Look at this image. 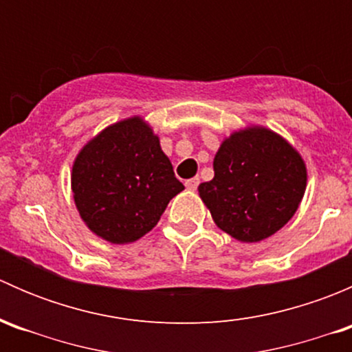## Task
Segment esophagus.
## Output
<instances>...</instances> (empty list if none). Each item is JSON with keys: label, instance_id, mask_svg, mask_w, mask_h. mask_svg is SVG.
I'll return each mask as SVG.
<instances>
[{"label": "esophagus", "instance_id": "esophagus-1", "mask_svg": "<svg viewBox=\"0 0 352 352\" xmlns=\"http://www.w3.org/2000/svg\"><path fill=\"white\" fill-rule=\"evenodd\" d=\"M186 187L189 190H196L197 187H199V179L197 177H194V179H189V180H186Z\"/></svg>", "mask_w": 352, "mask_h": 352}]
</instances>
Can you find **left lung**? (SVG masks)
<instances>
[{"label": "left lung", "instance_id": "left-lung-1", "mask_svg": "<svg viewBox=\"0 0 352 352\" xmlns=\"http://www.w3.org/2000/svg\"><path fill=\"white\" fill-rule=\"evenodd\" d=\"M212 166L214 179L199 186V196L216 225L240 242H261L281 230L307 187L301 156L264 127L232 134Z\"/></svg>", "mask_w": 352, "mask_h": 352}]
</instances>
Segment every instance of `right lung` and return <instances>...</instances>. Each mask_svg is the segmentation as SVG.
I'll return each instance as SVG.
<instances>
[{
    "mask_svg": "<svg viewBox=\"0 0 352 352\" xmlns=\"http://www.w3.org/2000/svg\"><path fill=\"white\" fill-rule=\"evenodd\" d=\"M71 187L88 228L112 243L146 235L184 190L158 138L140 117L107 127L80 151Z\"/></svg>",
    "mask_w": 352,
    "mask_h": 352,
    "instance_id": "add662e5",
    "label": "right lung"
}]
</instances>
